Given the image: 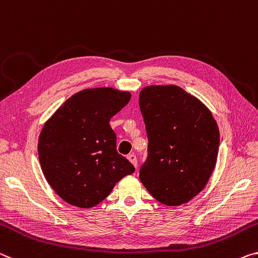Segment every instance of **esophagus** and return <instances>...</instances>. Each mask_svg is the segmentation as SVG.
I'll list each match as a JSON object with an SVG mask.
<instances>
[{
    "label": "esophagus",
    "mask_w": 258,
    "mask_h": 258,
    "mask_svg": "<svg viewBox=\"0 0 258 258\" xmlns=\"http://www.w3.org/2000/svg\"><path fill=\"white\" fill-rule=\"evenodd\" d=\"M128 160L134 164L135 168H137V158H136V155H135V154H129L128 155Z\"/></svg>",
    "instance_id": "34e87169"
}]
</instances>
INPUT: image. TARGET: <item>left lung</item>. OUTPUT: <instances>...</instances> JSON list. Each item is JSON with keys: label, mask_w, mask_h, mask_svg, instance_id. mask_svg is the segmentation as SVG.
<instances>
[{"label": "left lung", "mask_w": 258, "mask_h": 258, "mask_svg": "<svg viewBox=\"0 0 258 258\" xmlns=\"http://www.w3.org/2000/svg\"><path fill=\"white\" fill-rule=\"evenodd\" d=\"M149 157L139 179L166 206L186 204L208 183L216 166L219 129L210 109L175 84L139 92Z\"/></svg>", "instance_id": "1"}]
</instances>
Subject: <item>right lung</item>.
<instances>
[{
    "mask_svg": "<svg viewBox=\"0 0 258 258\" xmlns=\"http://www.w3.org/2000/svg\"><path fill=\"white\" fill-rule=\"evenodd\" d=\"M132 94L111 87L77 92L54 112L39 136L42 172L57 196L72 206L91 208L107 198L135 168L116 151L111 117Z\"/></svg>",
    "mask_w": 258,
    "mask_h": 258,
    "instance_id": "add662e5",
    "label": "right lung"
}]
</instances>
